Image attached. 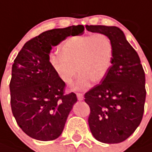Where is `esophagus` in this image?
Listing matches in <instances>:
<instances>
[{
  "label": "esophagus",
  "instance_id": "34e87169",
  "mask_svg": "<svg viewBox=\"0 0 152 152\" xmlns=\"http://www.w3.org/2000/svg\"><path fill=\"white\" fill-rule=\"evenodd\" d=\"M76 96H77L78 100H83L84 99V95L82 94V93H77Z\"/></svg>",
  "mask_w": 152,
  "mask_h": 152
}]
</instances>
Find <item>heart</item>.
<instances>
[{
	"mask_svg": "<svg viewBox=\"0 0 152 152\" xmlns=\"http://www.w3.org/2000/svg\"><path fill=\"white\" fill-rule=\"evenodd\" d=\"M59 54L50 59L58 77L70 84L79 70L80 74L73 88L86 90L92 80L99 82L107 76L112 65L114 51L107 35L96 33L68 38L61 45Z\"/></svg>",
	"mask_w": 152,
	"mask_h": 152,
	"instance_id": "obj_1",
	"label": "heart"
}]
</instances>
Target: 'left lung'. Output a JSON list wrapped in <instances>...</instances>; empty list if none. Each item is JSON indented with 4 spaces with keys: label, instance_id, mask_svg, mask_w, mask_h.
I'll use <instances>...</instances> for the list:
<instances>
[{
    "label": "left lung",
    "instance_id": "left-lung-1",
    "mask_svg": "<svg viewBox=\"0 0 152 152\" xmlns=\"http://www.w3.org/2000/svg\"><path fill=\"white\" fill-rule=\"evenodd\" d=\"M91 32L107 35L113 45V61L100 84L84 95L90 107L88 124L97 140L118 143L140 124L146 99L145 73L137 53L115 26L86 25Z\"/></svg>",
    "mask_w": 152,
    "mask_h": 152
}]
</instances>
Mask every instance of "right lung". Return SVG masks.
<instances>
[{
	"label": "right lung",
	"instance_id": "1",
	"mask_svg": "<svg viewBox=\"0 0 152 152\" xmlns=\"http://www.w3.org/2000/svg\"><path fill=\"white\" fill-rule=\"evenodd\" d=\"M84 30L83 25H72L42 32L25 43L14 60L9 84L12 112L22 131L35 140L59 137L77 101L73 92L64 94L65 83L53 70L49 53L52 46Z\"/></svg>",
	"mask_w": 152,
	"mask_h": 152
}]
</instances>
